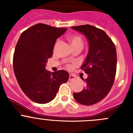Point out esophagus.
<instances>
[{
  "label": "esophagus",
  "mask_w": 133,
  "mask_h": 133,
  "mask_svg": "<svg viewBox=\"0 0 133 133\" xmlns=\"http://www.w3.org/2000/svg\"><path fill=\"white\" fill-rule=\"evenodd\" d=\"M75 75H72V74H70V75H69V81H72V80L75 79Z\"/></svg>",
  "instance_id": "obj_1"
}]
</instances>
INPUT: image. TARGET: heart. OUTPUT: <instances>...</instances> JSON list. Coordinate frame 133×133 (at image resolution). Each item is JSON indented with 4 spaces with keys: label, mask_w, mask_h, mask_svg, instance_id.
I'll return each instance as SVG.
<instances>
[{
    "label": "heart",
    "mask_w": 133,
    "mask_h": 133,
    "mask_svg": "<svg viewBox=\"0 0 133 133\" xmlns=\"http://www.w3.org/2000/svg\"><path fill=\"white\" fill-rule=\"evenodd\" d=\"M68 38L70 42V44H71L72 46H75L78 45L83 46V40H82L81 36H78V35H70V36H68ZM69 67H70V66H69Z\"/></svg>",
    "instance_id": "heart-1"
}]
</instances>
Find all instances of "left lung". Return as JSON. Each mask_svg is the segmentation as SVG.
<instances>
[{
    "mask_svg": "<svg viewBox=\"0 0 133 133\" xmlns=\"http://www.w3.org/2000/svg\"><path fill=\"white\" fill-rule=\"evenodd\" d=\"M87 37L89 52L81 69L89 77L82 79L86 85L81 92L73 93L75 99L83 105H92L103 100L110 91L117 70L115 45L104 30L93 26H72Z\"/></svg>",
    "mask_w": 133,
    "mask_h": 133,
    "instance_id": "obj_1",
    "label": "left lung"
}]
</instances>
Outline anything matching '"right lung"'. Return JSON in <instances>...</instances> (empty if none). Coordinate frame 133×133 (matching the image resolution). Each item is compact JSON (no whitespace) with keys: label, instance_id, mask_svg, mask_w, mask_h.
<instances>
[{"label":"right lung","instance_id":"1","mask_svg":"<svg viewBox=\"0 0 133 133\" xmlns=\"http://www.w3.org/2000/svg\"><path fill=\"white\" fill-rule=\"evenodd\" d=\"M66 30L38 23L24 30L17 42L13 56L15 77L24 94L35 103L52 101L61 84L69 80L66 70L51 72L45 69L56 39Z\"/></svg>","mask_w":133,"mask_h":133}]
</instances>
